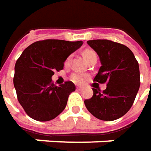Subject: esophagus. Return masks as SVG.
I'll list each match as a JSON object with an SVG mask.
<instances>
[{
	"label": "esophagus",
	"mask_w": 151,
	"mask_h": 151,
	"mask_svg": "<svg viewBox=\"0 0 151 151\" xmlns=\"http://www.w3.org/2000/svg\"><path fill=\"white\" fill-rule=\"evenodd\" d=\"M76 88H77V90H82V89H83V88H82V87H79V86H77Z\"/></svg>",
	"instance_id": "34e87169"
}]
</instances>
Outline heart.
Returning <instances> with one entry per match:
<instances>
[{"instance_id":"heart-1","label":"heart","mask_w":151,"mask_h":151,"mask_svg":"<svg viewBox=\"0 0 151 151\" xmlns=\"http://www.w3.org/2000/svg\"><path fill=\"white\" fill-rule=\"evenodd\" d=\"M83 57L85 58V59L87 60V61H88V60L90 59L91 58H93V57H97L95 52L91 49L84 50V51H83ZM70 58H71V56H68V57L67 58V59H66L65 61L66 65L69 63V62H70ZM86 78H87V75L84 74V73L76 72V73H73L71 75V80L73 81V83H83L85 81Z\"/></svg>"}]
</instances>
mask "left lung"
Listing matches in <instances>:
<instances>
[{
  "mask_svg": "<svg viewBox=\"0 0 151 151\" xmlns=\"http://www.w3.org/2000/svg\"><path fill=\"white\" fill-rule=\"evenodd\" d=\"M87 43L99 55L101 67L93 81L105 83L101 92L84 100L88 111L99 119L112 121L124 116L133 105L140 84L139 63L132 51L109 40H90Z\"/></svg>",
  "mask_w": 151,
  "mask_h": 151,
  "instance_id": "obj_1",
  "label": "left lung"
}]
</instances>
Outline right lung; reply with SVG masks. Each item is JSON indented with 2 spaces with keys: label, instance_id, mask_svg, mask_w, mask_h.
Returning <instances> with one entry per match:
<instances>
[{
  "label": "right lung",
  "instance_id": "obj_1",
  "mask_svg": "<svg viewBox=\"0 0 151 151\" xmlns=\"http://www.w3.org/2000/svg\"><path fill=\"white\" fill-rule=\"evenodd\" d=\"M82 45V41L47 39L22 52L15 65L13 83L20 104L32 119L48 121L64 110L76 87L71 81L56 86L52 76L63 68L67 58Z\"/></svg>",
  "mask_w": 151,
  "mask_h": 151
}]
</instances>
